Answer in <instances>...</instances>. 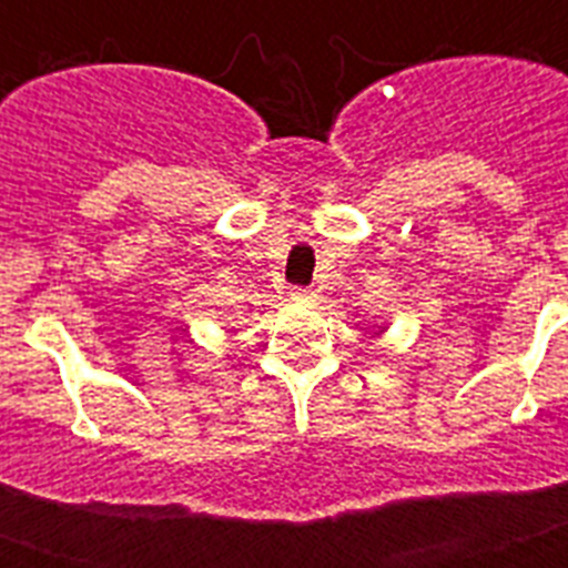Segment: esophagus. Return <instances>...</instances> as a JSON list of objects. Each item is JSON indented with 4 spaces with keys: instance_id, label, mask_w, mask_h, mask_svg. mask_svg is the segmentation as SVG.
I'll return each mask as SVG.
<instances>
[{
    "instance_id": "34e87169",
    "label": "esophagus",
    "mask_w": 568,
    "mask_h": 568,
    "mask_svg": "<svg viewBox=\"0 0 568 568\" xmlns=\"http://www.w3.org/2000/svg\"><path fill=\"white\" fill-rule=\"evenodd\" d=\"M290 298H293L295 304H315V301H318V295L307 287H295L293 293H290Z\"/></svg>"
}]
</instances>
